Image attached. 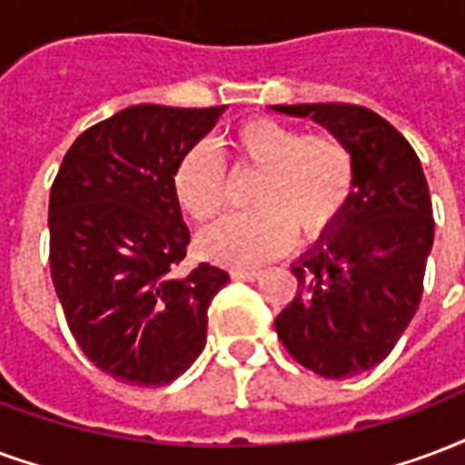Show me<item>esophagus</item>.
I'll return each mask as SVG.
<instances>
[{"label":"esophagus","mask_w":465,"mask_h":465,"mask_svg":"<svg viewBox=\"0 0 465 465\" xmlns=\"http://www.w3.org/2000/svg\"><path fill=\"white\" fill-rule=\"evenodd\" d=\"M229 276L233 281H253V278H259V271L256 268H232Z\"/></svg>","instance_id":"1"}]
</instances>
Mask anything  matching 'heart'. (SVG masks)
I'll return each mask as SVG.
<instances>
[{
	"instance_id": "heart-1",
	"label": "heart",
	"mask_w": 465,
	"mask_h": 465,
	"mask_svg": "<svg viewBox=\"0 0 465 465\" xmlns=\"http://www.w3.org/2000/svg\"><path fill=\"white\" fill-rule=\"evenodd\" d=\"M233 177L259 174L249 192L253 212L226 219L202 236L216 263L256 266L293 242L325 239L355 194L352 150L328 133H302L273 118H246L223 140ZM229 174L209 145H194L174 170V197L199 226L214 223L229 206Z\"/></svg>"
}]
</instances>
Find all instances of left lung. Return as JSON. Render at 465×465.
Segmentation results:
<instances>
[{
	"label": "left lung",
	"mask_w": 465,
	"mask_h": 465,
	"mask_svg": "<svg viewBox=\"0 0 465 465\" xmlns=\"http://www.w3.org/2000/svg\"><path fill=\"white\" fill-rule=\"evenodd\" d=\"M312 118L345 143L355 194L335 232L293 266L298 291L276 318L278 340L305 370L345 380L390 355L424 293L434 216L414 147L374 110L352 103L273 105Z\"/></svg>",
	"instance_id": "8db88e82"
}]
</instances>
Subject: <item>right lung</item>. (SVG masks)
<instances>
[{"label":"right lung","mask_w":465,"mask_h":465,"mask_svg":"<svg viewBox=\"0 0 465 465\" xmlns=\"http://www.w3.org/2000/svg\"><path fill=\"white\" fill-rule=\"evenodd\" d=\"M222 110H120L75 137L51 184L49 266L68 330L123 384H170L206 345V311L229 273L180 271L189 229L174 170Z\"/></svg>","instance_id":"right-lung-1"}]
</instances>
